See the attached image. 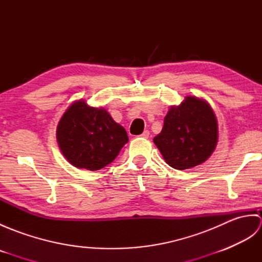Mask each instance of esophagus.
I'll return each instance as SVG.
<instances>
[{"label": "esophagus", "mask_w": 262, "mask_h": 262, "mask_svg": "<svg viewBox=\"0 0 262 262\" xmlns=\"http://www.w3.org/2000/svg\"><path fill=\"white\" fill-rule=\"evenodd\" d=\"M143 138H148L149 137V132L148 130H144L143 133H142V135H141Z\"/></svg>", "instance_id": "esophagus-1"}]
</instances>
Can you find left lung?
I'll use <instances>...</instances> for the list:
<instances>
[{
  "instance_id": "obj_1",
  "label": "left lung",
  "mask_w": 262,
  "mask_h": 262,
  "mask_svg": "<svg viewBox=\"0 0 262 262\" xmlns=\"http://www.w3.org/2000/svg\"><path fill=\"white\" fill-rule=\"evenodd\" d=\"M217 135V120L209 104L187 97L181 104L170 108L162 132L153 141L166 163L173 169L186 170L210 157Z\"/></svg>"
}]
</instances>
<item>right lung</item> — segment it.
<instances>
[{"mask_svg": "<svg viewBox=\"0 0 262 262\" xmlns=\"http://www.w3.org/2000/svg\"><path fill=\"white\" fill-rule=\"evenodd\" d=\"M60 151L76 168L97 171L110 164L128 142L125 128L102 108L76 101L57 126Z\"/></svg>", "mask_w": 262, "mask_h": 262, "instance_id": "add662e5", "label": "right lung"}]
</instances>
